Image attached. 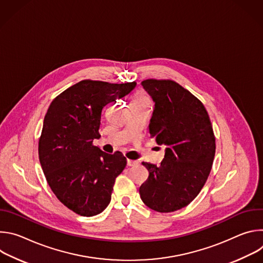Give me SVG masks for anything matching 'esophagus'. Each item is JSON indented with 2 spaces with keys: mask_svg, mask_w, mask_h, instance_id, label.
<instances>
[{
  "mask_svg": "<svg viewBox=\"0 0 263 263\" xmlns=\"http://www.w3.org/2000/svg\"><path fill=\"white\" fill-rule=\"evenodd\" d=\"M136 164H138V161H136V160H131V159L127 160V165L128 166H134Z\"/></svg>",
  "mask_w": 263,
  "mask_h": 263,
  "instance_id": "esophagus-1",
  "label": "esophagus"
}]
</instances>
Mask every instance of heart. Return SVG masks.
Returning <instances> with one entry per match:
<instances>
[{
	"label": "heart",
	"instance_id": "1",
	"mask_svg": "<svg viewBox=\"0 0 263 263\" xmlns=\"http://www.w3.org/2000/svg\"><path fill=\"white\" fill-rule=\"evenodd\" d=\"M142 101H148V99L146 98L145 95L139 92V93H137V95L134 97V99H133L132 102H142Z\"/></svg>",
	"mask_w": 263,
	"mask_h": 263
}]
</instances>
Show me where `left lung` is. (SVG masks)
I'll list each match as a JSON object with an SVG mask.
<instances>
[{"label": "left lung", "mask_w": 263, "mask_h": 263, "mask_svg": "<svg viewBox=\"0 0 263 263\" xmlns=\"http://www.w3.org/2000/svg\"><path fill=\"white\" fill-rule=\"evenodd\" d=\"M155 103L148 130L164 144L160 165L142 162L148 178L139 187L142 202L158 212H173L189 205L210 174L215 137L203 103L173 80L141 82Z\"/></svg>", "instance_id": "left-lung-1"}]
</instances>
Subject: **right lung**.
<instances>
[{"mask_svg":"<svg viewBox=\"0 0 263 263\" xmlns=\"http://www.w3.org/2000/svg\"><path fill=\"white\" fill-rule=\"evenodd\" d=\"M135 82L82 80L51 103L39 142L40 161L52 192L82 216L101 213L110 203L116 178L127 164L119 151L107 154L92 144L101 137L102 109L131 92Z\"/></svg>","mask_w":263,"mask_h":263,"instance_id":"add662e5","label":"right lung"}]
</instances>
